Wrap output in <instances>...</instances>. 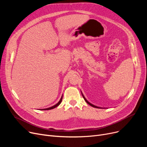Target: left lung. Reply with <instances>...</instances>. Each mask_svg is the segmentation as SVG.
Returning a JSON list of instances; mask_svg holds the SVG:
<instances>
[{"label":"left lung","instance_id":"1","mask_svg":"<svg viewBox=\"0 0 147 147\" xmlns=\"http://www.w3.org/2000/svg\"><path fill=\"white\" fill-rule=\"evenodd\" d=\"M82 96H83V98H84V99L85 100V101L89 104V105H90V106H92V107H95V108H98V109H102V108H101V107H97V106H95V105H93V104H90L89 101H87V99L85 98V97H84V96H83V95L82 94Z\"/></svg>","mask_w":147,"mask_h":147}]
</instances>
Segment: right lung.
<instances>
[{
  "instance_id": "right-lung-1",
  "label": "right lung",
  "mask_w": 147,
  "mask_h": 147,
  "mask_svg": "<svg viewBox=\"0 0 147 147\" xmlns=\"http://www.w3.org/2000/svg\"><path fill=\"white\" fill-rule=\"evenodd\" d=\"M62 99H63V96H61V99H60V100H59V101L57 104H55V105H53V106H52V107H49V108H48V109H42L41 110H52V109H55V107H58L60 104H61V101H62Z\"/></svg>"
}]
</instances>
